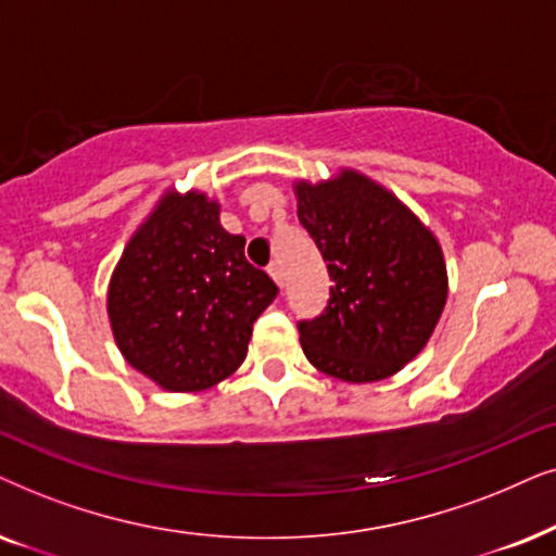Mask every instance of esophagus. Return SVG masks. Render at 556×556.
Wrapping results in <instances>:
<instances>
[{
    "label": "esophagus",
    "instance_id": "34e87169",
    "mask_svg": "<svg viewBox=\"0 0 556 556\" xmlns=\"http://www.w3.org/2000/svg\"><path fill=\"white\" fill-rule=\"evenodd\" d=\"M266 271H269V277H271L274 282H277L279 287L285 285V279H282V269H279V264H277V262H271L269 266H266Z\"/></svg>",
    "mask_w": 556,
    "mask_h": 556
}]
</instances>
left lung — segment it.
Instances as JSON below:
<instances>
[{
	"instance_id": "left-lung-1",
	"label": "left lung",
	"mask_w": 556,
	"mask_h": 556,
	"mask_svg": "<svg viewBox=\"0 0 556 556\" xmlns=\"http://www.w3.org/2000/svg\"><path fill=\"white\" fill-rule=\"evenodd\" d=\"M298 218L328 264L330 300L300 320L307 361L340 381H381L417 355L447 300L438 239L358 173L298 185Z\"/></svg>"
}]
</instances>
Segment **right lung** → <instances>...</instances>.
Instances as JSON below:
<instances>
[{
    "label": "right lung",
    "instance_id": "add662e5",
    "mask_svg": "<svg viewBox=\"0 0 556 556\" xmlns=\"http://www.w3.org/2000/svg\"><path fill=\"white\" fill-rule=\"evenodd\" d=\"M243 247L201 192L162 198L109 285L111 330L129 366L167 391H203L243 364L251 328L279 292Z\"/></svg>",
    "mask_w": 556,
    "mask_h": 556
}]
</instances>
